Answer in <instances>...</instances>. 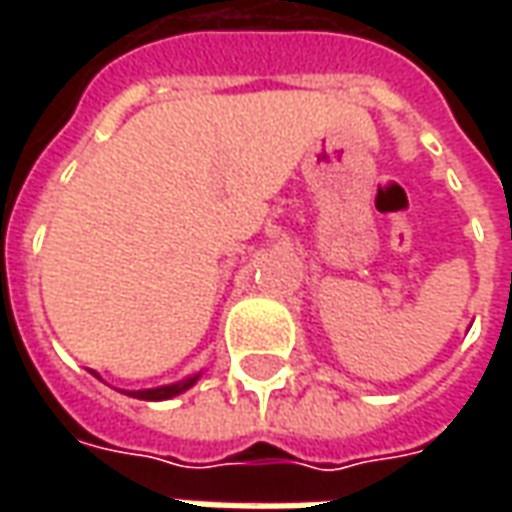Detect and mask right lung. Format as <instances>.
<instances>
[{
  "instance_id": "1",
  "label": "right lung",
  "mask_w": 512,
  "mask_h": 512,
  "mask_svg": "<svg viewBox=\"0 0 512 512\" xmlns=\"http://www.w3.org/2000/svg\"><path fill=\"white\" fill-rule=\"evenodd\" d=\"M197 376L186 378V381H178V384H167V386H156V389H136V392H128L131 397H139V400H169V397L180 395V392H186L189 386L197 384Z\"/></svg>"
}]
</instances>
